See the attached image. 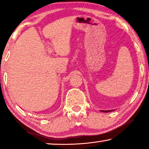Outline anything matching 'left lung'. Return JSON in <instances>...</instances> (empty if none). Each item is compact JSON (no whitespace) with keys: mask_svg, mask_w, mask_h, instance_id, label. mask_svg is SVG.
Here are the masks:
<instances>
[{"mask_svg":"<svg viewBox=\"0 0 149 149\" xmlns=\"http://www.w3.org/2000/svg\"><path fill=\"white\" fill-rule=\"evenodd\" d=\"M112 111H114V110H100V112H112Z\"/></svg>","mask_w":149,"mask_h":149,"instance_id":"1","label":"left lung"}]
</instances>
